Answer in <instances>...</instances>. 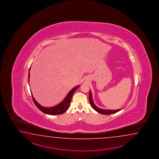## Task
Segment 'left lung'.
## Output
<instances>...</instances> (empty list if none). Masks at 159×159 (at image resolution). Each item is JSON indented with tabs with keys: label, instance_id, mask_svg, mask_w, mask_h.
I'll return each mask as SVG.
<instances>
[{
	"label": "left lung",
	"instance_id": "1",
	"mask_svg": "<svg viewBox=\"0 0 159 159\" xmlns=\"http://www.w3.org/2000/svg\"><path fill=\"white\" fill-rule=\"evenodd\" d=\"M89 102L90 103L92 107L96 111L98 112L100 114H103V115H110V114H114L115 112L120 111L122 109H118V110H104V109H101V108H98V107H97L95 105L93 101V98H92V95H91V91H89Z\"/></svg>",
	"mask_w": 159,
	"mask_h": 159
}]
</instances>
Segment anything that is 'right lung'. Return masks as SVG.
I'll return each mask as SVG.
<instances>
[{
  "instance_id": "1",
  "label": "right lung",
  "mask_w": 159,
  "mask_h": 159,
  "mask_svg": "<svg viewBox=\"0 0 159 159\" xmlns=\"http://www.w3.org/2000/svg\"><path fill=\"white\" fill-rule=\"evenodd\" d=\"M29 79H30V71L28 73V81H29ZM79 86L80 85L77 86L73 89H71L68 93L67 96L63 100V101L61 102L60 103L55 106L54 107H44L43 106L39 105L37 101H35L34 98L33 97H32V99H33L34 103L37 106V108L45 114H47L48 115H60L64 113L65 112L68 110V107H69V105L70 104L73 95Z\"/></svg>"
}]
</instances>
